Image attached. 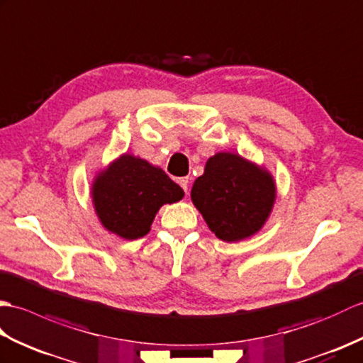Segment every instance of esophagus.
<instances>
[{
	"instance_id": "34e87169",
	"label": "esophagus",
	"mask_w": 363,
	"mask_h": 363,
	"mask_svg": "<svg viewBox=\"0 0 363 363\" xmlns=\"http://www.w3.org/2000/svg\"><path fill=\"white\" fill-rule=\"evenodd\" d=\"M179 184L183 188V191L188 194V188H189V179H188V177H183V179H179Z\"/></svg>"
}]
</instances>
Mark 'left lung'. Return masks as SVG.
Listing matches in <instances>:
<instances>
[{"label": "left lung", "instance_id": "8db88e82", "mask_svg": "<svg viewBox=\"0 0 363 363\" xmlns=\"http://www.w3.org/2000/svg\"><path fill=\"white\" fill-rule=\"evenodd\" d=\"M192 203L209 230L225 242H238L259 231L269 219L277 186L267 169L231 152L206 161L192 184Z\"/></svg>", "mask_w": 363, "mask_h": 363}]
</instances>
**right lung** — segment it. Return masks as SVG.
Masks as SVG:
<instances>
[{"mask_svg": "<svg viewBox=\"0 0 363 363\" xmlns=\"http://www.w3.org/2000/svg\"><path fill=\"white\" fill-rule=\"evenodd\" d=\"M183 196L163 169L130 154L110 163L91 186L94 211L104 228L127 240L146 236L158 209Z\"/></svg>", "mask_w": 363, "mask_h": 363, "instance_id": "add662e5", "label": "right lung"}]
</instances>
